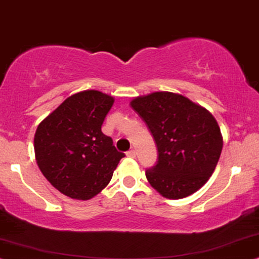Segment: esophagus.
<instances>
[{
	"mask_svg": "<svg viewBox=\"0 0 259 259\" xmlns=\"http://www.w3.org/2000/svg\"><path fill=\"white\" fill-rule=\"evenodd\" d=\"M126 155L127 156H128V157H131V158H135L136 157V150H133V149H131L130 150V151H127L126 152Z\"/></svg>",
	"mask_w": 259,
	"mask_h": 259,
	"instance_id": "obj_1",
	"label": "esophagus"
}]
</instances>
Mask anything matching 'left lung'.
<instances>
[{
	"label": "left lung",
	"instance_id": "8db88e82",
	"mask_svg": "<svg viewBox=\"0 0 259 259\" xmlns=\"http://www.w3.org/2000/svg\"><path fill=\"white\" fill-rule=\"evenodd\" d=\"M130 104L157 145V164L145 173L150 185L168 199H181L202 188L215 170L223 146L212 114L168 91L138 96Z\"/></svg>",
	"mask_w": 259,
	"mask_h": 259
}]
</instances>
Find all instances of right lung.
<instances>
[{"label": "right lung", "instance_id": "obj_1", "mask_svg": "<svg viewBox=\"0 0 259 259\" xmlns=\"http://www.w3.org/2000/svg\"><path fill=\"white\" fill-rule=\"evenodd\" d=\"M114 97L85 90L67 97L38 124L34 156L41 174L65 196L89 200L113 178L124 154L101 127Z\"/></svg>", "mask_w": 259, "mask_h": 259}]
</instances>
